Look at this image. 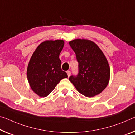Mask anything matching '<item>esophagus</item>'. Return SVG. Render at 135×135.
<instances>
[{
    "label": "esophagus",
    "instance_id": "obj_1",
    "mask_svg": "<svg viewBox=\"0 0 135 135\" xmlns=\"http://www.w3.org/2000/svg\"><path fill=\"white\" fill-rule=\"evenodd\" d=\"M66 72H67V74H68V76H69L70 75V74H71V72H70V70H68V71Z\"/></svg>",
    "mask_w": 135,
    "mask_h": 135
}]
</instances>
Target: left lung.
Listing matches in <instances>:
<instances>
[{
    "mask_svg": "<svg viewBox=\"0 0 135 135\" xmlns=\"http://www.w3.org/2000/svg\"><path fill=\"white\" fill-rule=\"evenodd\" d=\"M75 53L78 63V72L69 80L78 92L92 97L102 92L109 83L110 68L99 47L92 41L75 39L69 42Z\"/></svg>",
    "mask_w": 135,
    "mask_h": 135,
    "instance_id": "obj_1",
    "label": "left lung"
}]
</instances>
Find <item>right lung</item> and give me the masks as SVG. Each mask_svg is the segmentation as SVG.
<instances>
[{
    "label": "right lung",
    "mask_w": 135,
    "mask_h": 135,
    "mask_svg": "<svg viewBox=\"0 0 135 135\" xmlns=\"http://www.w3.org/2000/svg\"><path fill=\"white\" fill-rule=\"evenodd\" d=\"M62 40L45 41L33 53L27 69V77L32 90L41 97L48 95L68 74L62 70L59 55L63 48Z\"/></svg>",
    "instance_id": "1"
}]
</instances>
